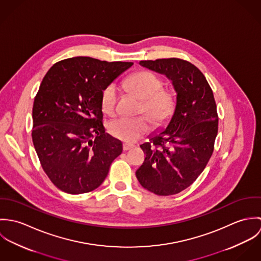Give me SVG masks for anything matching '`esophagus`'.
<instances>
[{
    "mask_svg": "<svg viewBox=\"0 0 261 261\" xmlns=\"http://www.w3.org/2000/svg\"><path fill=\"white\" fill-rule=\"evenodd\" d=\"M133 148H134L133 145H128V144H123V145H122V149H123L124 151H126V150H128V149H133Z\"/></svg>",
    "mask_w": 261,
    "mask_h": 261,
    "instance_id": "obj_1",
    "label": "esophagus"
}]
</instances>
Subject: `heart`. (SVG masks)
Segmentation results:
<instances>
[{"label": "heart", "instance_id": "1", "mask_svg": "<svg viewBox=\"0 0 261 261\" xmlns=\"http://www.w3.org/2000/svg\"><path fill=\"white\" fill-rule=\"evenodd\" d=\"M125 87L143 99L139 112L148 116L153 127H162L171 120L177 107L176 94L173 90L163 87L160 76L149 70L138 71L125 80ZM116 105L117 88L114 83H111L101 92V111L113 116L116 113ZM108 130L114 139L134 143L149 133V120L144 115L136 118L119 117L109 123Z\"/></svg>", "mask_w": 261, "mask_h": 261}]
</instances>
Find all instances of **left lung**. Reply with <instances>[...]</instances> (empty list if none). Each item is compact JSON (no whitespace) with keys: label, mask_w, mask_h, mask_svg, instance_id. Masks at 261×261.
<instances>
[{"label":"left lung","mask_w":261,"mask_h":261,"mask_svg":"<svg viewBox=\"0 0 261 261\" xmlns=\"http://www.w3.org/2000/svg\"><path fill=\"white\" fill-rule=\"evenodd\" d=\"M140 64L172 80L177 107L166 129L141 145L146 158L136 175L149 192L175 195L196 181L213 153L218 133L216 102L206 77L186 60H143Z\"/></svg>","instance_id":"left-lung-1"}]
</instances>
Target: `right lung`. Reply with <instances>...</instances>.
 <instances>
[{
  "instance_id": "1",
  "label": "right lung",
  "mask_w": 261,
  "mask_h": 261,
  "mask_svg": "<svg viewBox=\"0 0 261 261\" xmlns=\"http://www.w3.org/2000/svg\"><path fill=\"white\" fill-rule=\"evenodd\" d=\"M132 62L78 56L55 63L44 76L33 105L32 140L51 182L68 194L95 190L122 151L106 133L100 96Z\"/></svg>"
}]
</instances>
